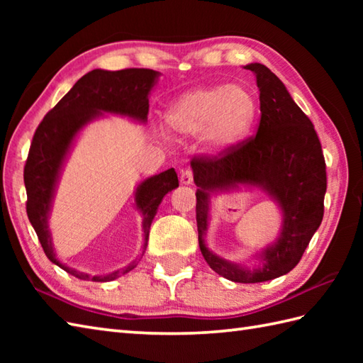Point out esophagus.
Segmentation results:
<instances>
[{
  "instance_id": "34e87169",
  "label": "esophagus",
  "mask_w": 363,
  "mask_h": 363,
  "mask_svg": "<svg viewBox=\"0 0 363 363\" xmlns=\"http://www.w3.org/2000/svg\"><path fill=\"white\" fill-rule=\"evenodd\" d=\"M191 182H194V173L190 169H184L181 174V184L182 186H190Z\"/></svg>"
}]
</instances>
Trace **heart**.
Here are the masks:
<instances>
[{
	"label": "heart",
	"mask_w": 363,
	"mask_h": 363,
	"mask_svg": "<svg viewBox=\"0 0 363 363\" xmlns=\"http://www.w3.org/2000/svg\"><path fill=\"white\" fill-rule=\"evenodd\" d=\"M259 104L243 86H211L191 90L169 106L168 129L177 135H201L204 150L223 154L240 145L256 123Z\"/></svg>",
	"instance_id": "heart-1"
}]
</instances>
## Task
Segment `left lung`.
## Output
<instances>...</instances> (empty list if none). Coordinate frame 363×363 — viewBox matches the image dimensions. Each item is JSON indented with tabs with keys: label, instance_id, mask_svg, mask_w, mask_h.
<instances>
[{
	"label": "left lung",
	"instance_id": "obj_1",
	"mask_svg": "<svg viewBox=\"0 0 363 363\" xmlns=\"http://www.w3.org/2000/svg\"><path fill=\"white\" fill-rule=\"evenodd\" d=\"M256 74L260 123L257 134L234 150L190 162L196 184L198 242L215 273L240 284H256L287 274L298 265L325 213L326 164L309 117L293 101L282 81L262 64H248ZM257 186L281 207L280 237L255 255L259 264L246 267L223 259L206 248L210 196L220 191Z\"/></svg>",
	"mask_w": 363,
	"mask_h": 363
}]
</instances>
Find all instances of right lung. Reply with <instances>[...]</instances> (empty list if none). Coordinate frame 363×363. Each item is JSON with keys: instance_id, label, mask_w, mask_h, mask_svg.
Segmentation results:
<instances>
[{"instance_id": "add662e5", "label": "right lung", "mask_w": 363, "mask_h": 363, "mask_svg": "<svg viewBox=\"0 0 363 363\" xmlns=\"http://www.w3.org/2000/svg\"><path fill=\"white\" fill-rule=\"evenodd\" d=\"M159 74V72L148 68H128L120 72H107L99 68L91 70L84 74L72 90L45 115L33 137L25 165L28 218L40 240L46 257L78 279L109 282L135 268L148 245L150 228L159 204L168 191L179 187L174 168L154 174L137 186L135 206L143 217L145 243L142 256L129 265L104 276H90L64 265L56 257L48 217L60 173L74 138L89 123L104 117V113L121 115L146 123L150 111L148 96Z\"/></svg>"}]
</instances>
